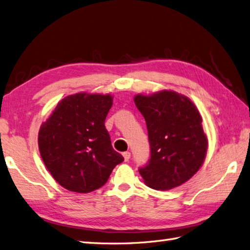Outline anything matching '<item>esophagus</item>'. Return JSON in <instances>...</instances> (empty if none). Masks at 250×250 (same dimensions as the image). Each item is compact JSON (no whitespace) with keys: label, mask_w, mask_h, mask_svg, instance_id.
<instances>
[{"label":"esophagus","mask_w":250,"mask_h":250,"mask_svg":"<svg viewBox=\"0 0 250 250\" xmlns=\"http://www.w3.org/2000/svg\"><path fill=\"white\" fill-rule=\"evenodd\" d=\"M123 157H124L125 162H128L129 158H130V153L129 152H124L123 153Z\"/></svg>","instance_id":"obj_1"}]
</instances>
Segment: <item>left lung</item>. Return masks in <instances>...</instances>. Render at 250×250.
I'll use <instances>...</instances> for the list:
<instances>
[{"label": "left lung", "instance_id": "1", "mask_svg": "<svg viewBox=\"0 0 250 250\" xmlns=\"http://www.w3.org/2000/svg\"><path fill=\"white\" fill-rule=\"evenodd\" d=\"M146 120L151 158L139 169L144 184L169 190L197 173L208 152L202 118L189 98L174 91L134 97Z\"/></svg>", "mask_w": 250, "mask_h": 250}]
</instances>
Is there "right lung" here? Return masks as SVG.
<instances>
[{
  "instance_id": "1",
  "label": "right lung",
  "mask_w": 250,
  "mask_h": 250,
  "mask_svg": "<svg viewBox=\"0 0 250 250\" xmlns=\"http://www.w3.org/2000/svg\"><path fill=\"white\" fill-rule=\"evenodd\" d=\"M110 94L77 93L59 102L38 132L41 156L50 174L67 190L87 193L106 184L123 162L111 146L104 120Z\"/></svg>"
}]
</instances>
